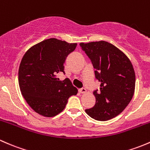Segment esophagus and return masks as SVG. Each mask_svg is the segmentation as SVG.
Instances as JSON below:
<instances>
[{
  "label": "esophagus",
  "mask_w": 150,
  "mask_h": 150,
  "mask_svg": "<svg viewBox=\"0 0 150 150\" xmlns=\"http://www.w3.org/2000/svg\"><path fill=\"white\" fill-rule=\"evenodd\" d=\"M79 92L81 94L86 93V89H84V88H81V89H79Z\"/></svg>",
  "instance_id": "obj_1"
}]
</instances>
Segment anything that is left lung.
Listing matches in <instances>:
<instances>
[{"instance_id": "8db88e82", "label": "left lung", "mask_w": 150, "mask_h": 150, "mask_svg": "<svg viewBox=\"0 0 150 150\" xmlns=\"http://www.w3.org/2000/svg\"><path fill=\"white\" fill-rule=\"evenodd\" d=\"M92 61L100 90L93 92L96 103L85 112L97 121H105L117 116L132 100L136 76L132 62L118 47L105 41L80 43Z\"/></svg>"}]
</instances>
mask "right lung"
<instances>
[{"label": "right lung", "mask_w": 150, "mask_h": 150, "mask_svg": "<svg viewBox=\"0 0 150 150\" xmlns=\"http://www.w3.org/2000/svg\"><path fill=\"white\" fill-rule=\"evenodd\" d=\"M76 43L55 38L35 45L26 52L18 69V84L28 105L40 115L53 117L64 110L68 99L78 90L69 79L60 81L64 63Z\"/></svg>", "instance_id": "right-lung-1"}]
</instances>
